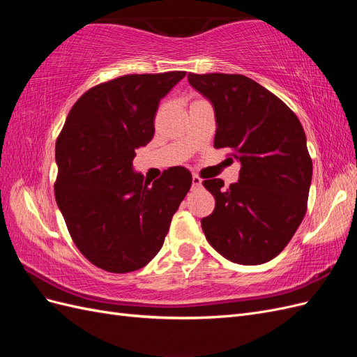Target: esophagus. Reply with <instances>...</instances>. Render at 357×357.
I'll return each mask as SVG.
<instances>
[{
	"mask_svg": "<svg viewBox=\"0 0 357 357\" xmlns=\"http://www.w3.org/2000/svg\"><path fill=\"white\" fill-rule=\"evenodd\" d=\"M201 185H202V180L198 176L193 174V177H192V186L193 188H199Z\"/></svg>",
	"mask_w": 357,
	"mask_h": 357,
	"instance_id": "esophagus-1",
	"label": "esophagus"
}]
</instances>
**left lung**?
I'll use <instances>...</instances> for the list:
<instances>
[{
    "label": "left lung",
    "instance_id": "1",
    "mask_svg": "<svg viewBox=\"0 0 357 357\" xmlns=\"http://www.w3.org/2000/svg\"><path fill=\"white\" fill-rule=\"evenodd\" d=\"M215 117L214 147H229L240 178L202 185L215 199L201 220L208 243L240 265L271 261L291 240L307 211L312 162L299 119L264 86L241 74H188Z\"/></svg>",
    "mask_w": 357,
    "mask_h": 357
}]
</instances>
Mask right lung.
I'll list each match as a JSON object with an SVG mask.
<instances>
[{
  "label": "right lung",
  "instance_id": "1",
  "mask_svg": "<svg viewBox=\"0 0 357 357\" xmlns=\"http://www.w3.org/2000/svg\"><path fill=\"white\" fill-rule=\"evenodd\" d=\"M185 75L128 74L95 86L58 137V207L74 244L104 271L125 274L152 261L190 189L185 167L150 183L132 165L135 150L153 138L159 101Z\"/></svg>",
  "mask_w": 357,
  "mask_h": 357
}]
</instances>
